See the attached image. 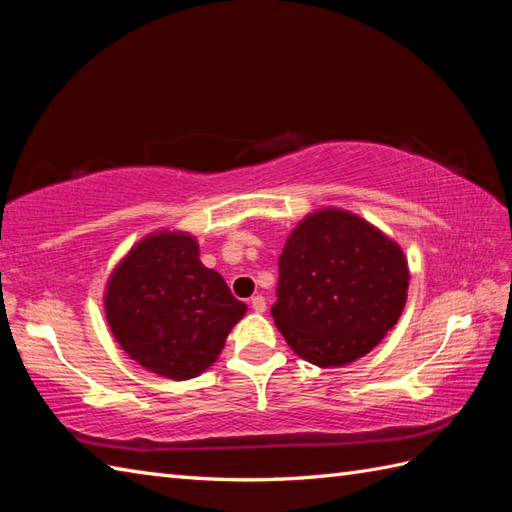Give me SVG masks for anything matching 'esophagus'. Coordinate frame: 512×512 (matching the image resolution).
<instances>
[{
	"mask_svg": "<svg viewBox=\"0 0 512 512\" xmlns=\"http://www.w3.org/2000/svg\"><path fill=\"white\" fill-rule=\"evenodd\" d=\"M250 308H253L259 314L266 312V299L262 295H255L253 299H250Z\"/></svg>",
	"mask_w": 512,
	"mask_h": 512,
	"instance_id": "34e87169",
	"label": "esophagus"
}]
</instances>
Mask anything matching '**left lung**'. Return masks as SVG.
Returning a JSON list of instances; mask_svg holds the SVG:
<instances>
[{"label":"left lung","instance_id":"8db88e82","mask_svg":"<svg viewBox=\"0 0 512 512\" xmlns=\"http://www.w3.org/2000/svg\"><path fill=\"white\" fill-rule=\"evenodd\" d=\"M400 244L339 206L308 213L279 257L277 330L303 361L343 367L369 354L407 303Z\"/></svg>","mask_w":512,"mask_h":512}]
</instances>
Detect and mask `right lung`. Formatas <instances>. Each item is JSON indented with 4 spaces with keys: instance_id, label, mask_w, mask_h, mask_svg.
I'll return each instance as SVG.
<instances>
[{
    "instance_id": "add662e5",
    "label": "right lung",
    "mask_w": 512,
    "mask_h": 512,
    "mask_svg": "<svg viewBox=\"0 0 512 512\" xmlns=\"http://www.w3.org/2000/svg\"><path fill=\"white\" fill-rule=\"evenodd\" d=\"M105 319L116 343L162 378L206 372L246 314L217 270L200 262V244L180 228H158L127 250L107 277Z\"/></svg>"
}]
</instances>
